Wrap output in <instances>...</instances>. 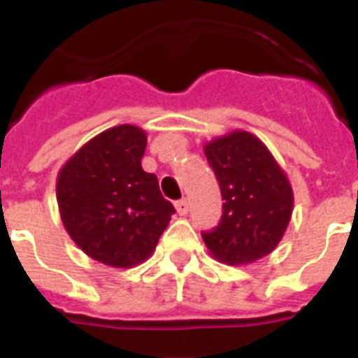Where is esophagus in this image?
<instances>
[{"label": "esophagus", "mask_w": 358, "mask_h": 358, "mask_svg": "<svg viewBox=\"0 0 358 358\" xmlns=\"http://www.w3.org/2000/svg\"><path fill=\"white\" fill-rule=\"evenodd\" d=\"M176 210H177V213L181 215H186L188 213V201H186V199H181V201H177L176 202Z\"/></svg>", "instance_id": "34e87169"}]
</instances>
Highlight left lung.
Instances as JSON below:
<instances>
[{
    "label": "left lung",
    "mask_w": 358,
    "mask_h": 358,
    "mask_svg": "<svg viewBox=\"0 0 358 358\" xmlns=\"http://www.w3.org/2000/svg\"><path fill=\"white\" fill-rule=\"evenodd\" d=\"M222 192V218L202 233L208 251L226 265H249L273 252L292 217L294 192L265 143L242 129L204 145Z\"/></svg>",
    "instance_id": "left-lung-1"
}]
</instances>
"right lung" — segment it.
<instances>
[{"label":"right lung","instance_id":"obj_1","mask_svg":"<svg viewBox=\"0 0 358 358\" xmlns=\"http://www.w3.org/2000/svg\"><path fill=\"white\" fill-rule=\"evenodd\" d=\"M147 132L123 123L91 138L59 170L57 204L71 240L115 268L143 264L156 251L173 206L157 177L141 169Z\"/></svg>","mask_w":358,"mask_h":358}]
</instances>
